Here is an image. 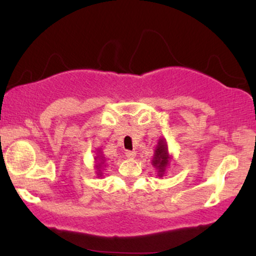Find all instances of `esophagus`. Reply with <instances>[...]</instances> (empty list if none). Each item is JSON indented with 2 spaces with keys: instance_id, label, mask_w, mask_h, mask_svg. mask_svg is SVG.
I'll list each match as a JSON object with an SVG mask.
<instances>
[{
  "instance_id": "1",
  "label": "esophagus",
  "mask_w": 256,
  "mask_h": 256,
  "mask_svg": "<svg viewBox=\"0 0 256 256\" xmlns=\"http://www.w3.org/2000/svg\"><path fill=\"white\" fill-rule=\"evenodd\" d=\"M126 156H127L128 158H134L136 156V152L135 150H127V152H126Z\"/></svg>"
}]
</instances>
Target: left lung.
I'll use <instances>...</instances> for the list:
<instances>
[{
  "mask_svg": "<svg viewBox=\"0 0 256 256\" xmlns=\"http://www.w3.org/2000/svg\"><path fill=\"white\" fill-rule=\"evenodd\" d=\"M168 158H169V155H168V149L166 142L160 140L158 146H157V149L155 150V157L152 160V166H156V169H158L160 174L158 176H162L164 171H166V166H168Z\"/></svg>",
  "mask_w": 256,
  "mask_h": 256,
  "instance_id": "obj_1",
  "label": "left lung"
}]
</instances>
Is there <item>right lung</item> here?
Here are the masks:
<instances>
[{"label": "right lung", "instance_id": "add662e5", "mask_svg": "<svg viewBox=\"0 0 256 256\" xmlns=\"http://www.w3.org/2000/svg\"><path fill=\"white\" fill-rule=\"evenodd\" d=\"M101 160H102V158H101ZM101 164H102V162L99 163V166H98V168H100V166H101ZM100 171H101V170H99V174H100Z\"/></svg>", "mask_w": 256, "mask_h": 256}]
</instances>
